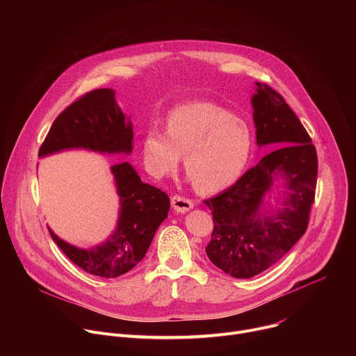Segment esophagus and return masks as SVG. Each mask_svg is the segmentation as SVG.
I'll use <instances>...</instances> for the list:
<instances>
[{
  "instance_id": "esophagus-1",
  "label": "esophagus",
  "mask_w": 356,
  "mask_h": 356,
  "mask_svg": "<svg viewBox=\"0 0 356 356\" xmlns=\"http://www.w3.org/2000/svg\"><path fill=\"white\" fill-rule=\"evenodd\" d=\"M172 207L176 213H186L194 207V202L190 198L176 194L172 197Z\"/></svg>"
}]
</instances>
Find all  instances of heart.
I'll list each match as a JSON object with an SVG mask.
<instances>
[{
  "label": "heart",
  "mask_w": 356,
  "mask_h": 356,
  "mask_svg": "<svg viewBox=\"0 0 356 356\" xmlns=\"http://www.w3.org/2000/svg\"><path fill=\"white\" fill-rule=\"evenodd\" d=\"M253 147L249 125L225 107L198 101L173 108L166 131L150 127L142 139L146 170L163 177L184 168L201 193H218L232 186L245 170Z\"/></svg>",
  "instance_id": "1"
}]
</instances>
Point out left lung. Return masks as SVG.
<instances>
[{
  "instance_id": "left-lung-1",
  "label": "left lung",
  "mask_w": 356,
  "mask_h": 356,
  "mask_svg": "<svg viewBox=\"0 0 356 356\" xmlns=\"http://www.w3.org/2000/svg\"><path fill=\"white\" fill-rule=\"evenodd\" d=\"M252 107L257 143L273 145L276 150L242 175L234 186L204 200L214 221L207 257L236 279H249L269 269L304 235L318 170L310 135L276 90L257 83ZM277 175L286 183L282 209L262 211L263 198Z\"/></svg>"
}]
</instances>
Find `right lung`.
I'll use <instances>...</instances> for the list:
<instances>
[{"label": "right lung", "mask_w": 356, "mask_h": 356, "mask_svg": "<svg viewBox=\"0 0 356 356\" xmlns=\"http://www.w3.org/2000/svg\"><path fill=\"white\" fill-rule=\"evenodd\" d=\"M132 124L117 106L114 90L97 88L77 98L58 115L39 149V156L74 147L128 155L132 152ZM111 173L121 207L117 228L104 243L80 249L47 227L50 236L74 265L104 279L118 277L143 259L170 209L168 194L140 181L128 162L111 166Z\"/></svg>", "instance_id": "obj_1"}]
</instances>
